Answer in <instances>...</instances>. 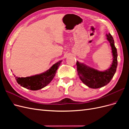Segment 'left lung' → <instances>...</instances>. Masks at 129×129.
Returning a JSON list of instances; mask_svg holds the SVG:
<instances>
[{
  "mask_svg": "<svg viewBox=\"0 0 129 129\" xmlns=\"http://www.w3.org/2000/svg\"><path fill=\"white\" fill-rule=\"evenodd\" d=\"M107 39L111 47L113 61L110 67L106 71H99L79 61L76 62L77 71L80 80L88 87L97 89L107 85L114 76L117 67V52L114 39L110 33L106 34Z\"/></svg>",
  "mask_w": 129,
  "mask_h": 129,
  "instance_id": "1",
  "label": "left lung"
}]
</instances>
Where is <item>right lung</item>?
Listing matches in <instances>:
<instances>
[{
    "instance_id": "add662e5",
    "label": "right lung",
    "mask_w": 129,
    "mask_h": 129,
    "mask_svg": "<svg viewBox=\"0 0 129 129\" xmlns=\"http://www.w3.org/2000/svg\"><path fill=\"white\" fill-rule=\"evenodd\" d=\"M61 62L62 60L57 62L44 73L26 77H15V80L19 84L26 89L31 90L41 89L45 87L52 81Z\"/></svg>"
}]
</instances>
